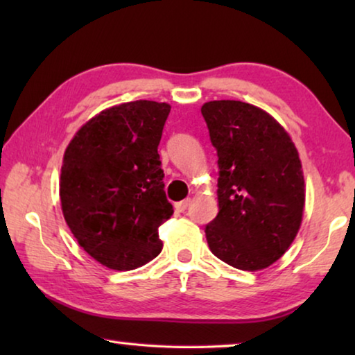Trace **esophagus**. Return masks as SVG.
Wrapping results in <instances>:
<instances>
[{
  "mask_svg": "<svg viewBox=\"0 0 355 355\" xmlns=\"http://www.w3.org/2000/svg\"><path fill=\"white\" fill-rule=\"evenodd\" d=\"M189 203H191V199H184V200H182V202H177L175 203V209L178 213H183L186 208L189 207Z\"/></svg>",
  "mask_w": 355,
  "mask_h": 355,
  "instance_id": "esophagus-1",
  "label": "esophagus"
}]
</instances>
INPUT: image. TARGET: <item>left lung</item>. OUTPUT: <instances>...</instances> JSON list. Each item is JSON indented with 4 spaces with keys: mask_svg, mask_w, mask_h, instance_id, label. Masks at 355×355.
<instances>
[{
    "mask_svg": "<svg viewBox=\"0 0 355 355\" xmlns=\"http://www.w3.org/2000/svg\"><path fill=\"white\" fill-rule=\"evenodd\" d=\"M202 116L219 166V213L205 227L209 250L243 271L271 266L302 222L297 150L277 120L244 101H208Z\"/></svg>",
    "mask_w": 355,
    "mask_h": 355,
    "instance_id": "obj_1",
    "label": "left lung"
}]
</instances>
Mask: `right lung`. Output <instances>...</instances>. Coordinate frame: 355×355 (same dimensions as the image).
Returning <instances> with one entry per match:
<instances>
[{"instance_id":"add662e5","label":"right lung","mask_w":355,"mask_h":355,"mask_svg":"<svg viewBox=\"0 0 355 355\" xmlns=\"http://www.w3.org/2000/svg\"><path fill=\"white\" fill-rule=\"evenodd\" d=\"M171 106L136 100L107 107L64 153L59 196L78 244L98 263L131 271L163 249L158 227L173 209L158 146Z\"/></svg>"}]
</instances>
